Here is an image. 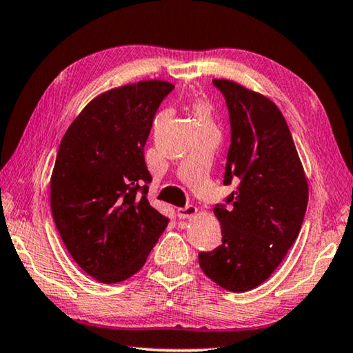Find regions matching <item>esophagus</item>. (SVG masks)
Wrapping results in <instances>:
<instances>
[{"instance_id":"esophagus-1","label":"esophagus","mask_w":353,"mask_h":353,"mask_svg":"<svg viewBox=\"0 0 353 353\" xmlns=\"http://www.w3.org/2000/svg\"><path fill=\"white\" fill-rule=\"evenodd\" d=\"M196 213H198V208H196L194 205H185V207L177 208V216L181 219H187V218L194 216Z\"/></svg>"}]
</instances>
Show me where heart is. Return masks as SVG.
<instances>
[{
    "label": "heart",
    "mask_w": 353,
    "mask_h": 353,
    "mask_svg": "<svg viewBox=\"0 0 353 353\" xmlns=\"http://www.w3.org/2000/svg\"><path fill=\"white\" fill-rule=\"evenodd\" d=\"M193 113L199 124H210L212 123V109L207 103H202V101L196 103L193 105Z\"/></svg>",
    "instance_id": "b5f03b06"
}]
</instances>
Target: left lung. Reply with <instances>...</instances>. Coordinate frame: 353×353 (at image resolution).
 I'll list each match as a JSON object with an SVG mask.
<instances>
[{"mask_svg":"<svg viewBox=\"0 0 353 353\" xmlns=\"http://www.w3.org/2000/svg\"><path fill=\"white\" fill-rule=\"evenodd\" d=\"M230 121L224 185L236 183L213 208L223 240L199 252L201 270L235 292L261 285L285 259L305 216L308 185L282 112L271 99L213 79Z\"/></svg>","mask_w":353,"mask_h":353,"instance_id":"obj_1","label":"left lung"}]
</instances>
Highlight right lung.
Listing matches in <instances>:
<instances>
[{
	"mask_svg": "<svg viewBox=\"0 0 353 353\" xmlns=\"http://www.w3.org/2000/svg\"><path fill=\"white\" fill-rule=\"evenodd\" d=\"M172 88L165 81H141L99 94L59 146L52 218L73 260L103 283L139 272L170 223L146 198L145 145Z\"/></svg>",
	"mask_w": 353,
	"mask_h": 353,
	"instance_id": "add662e5",
	"label": "right lung"
}]
</instances>
